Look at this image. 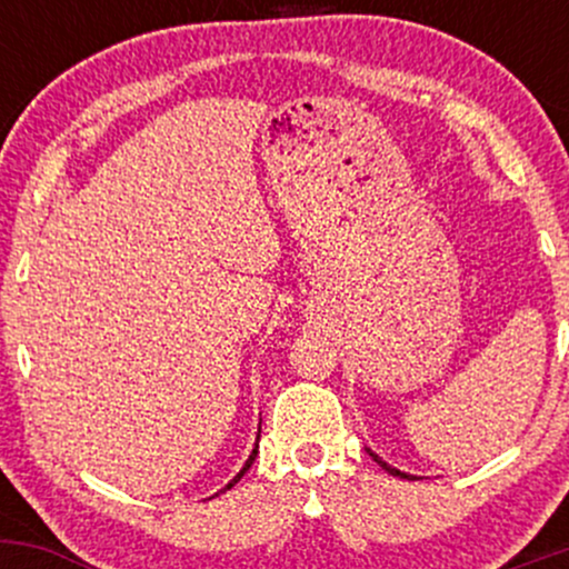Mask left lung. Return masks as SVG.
<instances>
[{"label": "left lung", "mask_w": 569, "mask_h": 569, "mask_svg": "<svg viewBox=\"0 0 569 569\" xmlns=\"http://www.w3.org/2000/svg\"><path fill=\"white\" fill-rule=\"evenodd\" d=\"M367 452H369L371 457H375V462H377V466H382V468H385V471H388L390 476H398V479H409V481H415V479H417V476H411V473H403V471H398V468H393V466H388V462H385L380 455H375V452H371V449H367Z\"/></svg>", "instance_id": "1"}]
</instances>
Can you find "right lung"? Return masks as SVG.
I'll return each instance as SVG.
<instances>
[{"mask_svg":"<svg viewBox=\"0 0 569 569\" xmlns=\"http://www.w3.org/2000/svg\"><path fill=\"white\" fill-rule=\"evenodd\" d=\"M259 433H262V426H259ZM257 441H259V436H257ZM257 452H259V443H257V447H253V449H251V455H248L246 466H243V468H240V473H238V476H234V479H232V481H230V485H227L224 489H219V492H227V489H232L234 485H238V481H240V479H243V473L248 471V468H251V466H253V460H257ZM219 492H217V495H219ZM217 495H213V498H217Z\"/></svg>","mask_w":569,"mask_h":569,"instance_id":"1","label":"right lung"}]
</instances>
